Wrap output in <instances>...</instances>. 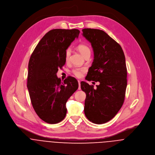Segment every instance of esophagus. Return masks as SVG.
Instances as JSON below:
<instances>
[{
	"instance_id": "esophagus-1",
	"label": "esophagus",
	"mask_w": 155,
	"mask_h": 155,
	"mask_svg": "<svg viewBox=\"0 0 155 155\" xmlns=\"http://www.w3.org/2000/svg\"><path fill=\"white\" fill-rule=\"evenodd\" d=\"M78 90H80L81 89V84H80V80H78Z\"/></svg>"
}]
</instances>
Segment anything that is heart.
<instances>
[{
    "instance_id": "b5f03b06",
    "label": "heart",
    "mask_w": 155,
    "mask_h": 155,
    "mask_svg": "<svg viewBox=\"0 0 155 155\" xmlns=\"http://www.w3.org/2000/svg\"><path fill=\"white\" fill-rule=\"evenodd\" d=\"M77 49L84 57L91 55V49L87 45L85 44L79 45L77 46ZM70 55H71V49L69 48H68L65 52V61L66 62L69 61ZM86 72V69L84 68H75L72 71L73 74L78 78H81V77H83V74Z\"/></svg>"
}]
</instances>
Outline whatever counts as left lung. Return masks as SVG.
I'll list each match as a JSON object with an SVG mask.
<instances>
[{"label": "left lung", "mask_w": 155, "mask_h": 155, "mask_svg": "<svg viewBox=\"0 0 155 155\" xmlns=\"http://www.w3.org/2000/svg\"><path fill=\"white\" fill-rule=\"evenodd\" d=\"M83 35L91 43L94 59L86 80L98 81L93 85L81 81L86 94L84 114L91 122L104 124L112 120L121 108L127 87V68L121 46L104 31L84 28Z\"/></svg>", "instance_id": "1"}]
</instances>
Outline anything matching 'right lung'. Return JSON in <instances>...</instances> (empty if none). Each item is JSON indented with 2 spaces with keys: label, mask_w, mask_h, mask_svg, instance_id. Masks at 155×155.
Returning <instances> with one entry per match:
<instances>
[{
  "label": "right lung",
  "mask_w": 155,
  "mask_h": 155,
  "mask_svg": "<svg viewBox=\"0 0 155 155\" xmlns=\"http://www.w3.org/2000/svg\"><path fill=\"white\" fill-rule=\"evenodd\" d=\"M77 29H54L40 40L28 63L27 87L32 107L49 124H57L66 117V103L77 90L78 83L69 76L63 82L57 76L65 64V52L79 35Z\"/></svg>",
  "instance_id": "add662e5"
}]
</instances>
